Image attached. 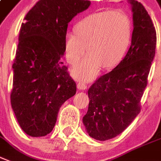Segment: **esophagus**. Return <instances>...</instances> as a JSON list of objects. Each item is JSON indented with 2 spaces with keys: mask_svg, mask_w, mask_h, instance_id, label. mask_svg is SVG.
<instances>
[{
  "mask_svg": "<svg viewBox=\"0 0 161 161\" xmlns=\"http://www.w3.org/2000/svg\"><path fill=\"white\" fill-rule=\"evenodd\" d=\"M87 87V86L84 84V83H78L77 84V88L79 89V90H86Z\"/></svg>",
  "mask_w": 161,
  "mask_h": 161,
  "instance_id": "obj_1",
  "label": "esophagus"
}]
</instances>
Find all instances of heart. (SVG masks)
Here are the masks:
<instances>
[{"label":"heart","mask_w":161,"mask_h":161,"mask_svg":"<svg viewBox=\"0 0 161 161\" xmlns=\"http://www.w3.org/2000/svg\"><path fill=\"white\" fill-rule=\"evenodd\" d=\"M75 31L65 36L66 58L75 64L87 50L89 55L74 68L73 74L79 80H90L100 67L110 69L119 64L131 42L132 24L125 11H102L83 18Z\"/></svg>","instance_id":"obj_1"}]
</instances>
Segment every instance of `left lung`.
I'll use <instances>...</instances> for the list:
<instances>
[{
	"label": "left lung",
	"instance_id": "1",
	"mask_svg": "<svg viewBox=\"0 0 161 161\" xmlns=\"http://www.w3.org/2000/svg\"><path fill=\"white\" fill-rule=\"evenodd\" d=\"M128 1L133 12L131 47L119 64L88 90L90 102L83 123L89 136L99 141L118 136L139 114L155 55L156 31L150 16L142 3Z\"/></svg>",
	"mask_w": 161,
	"mask_h": 161
}]
</instances>
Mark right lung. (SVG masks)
<instances>
[{"label": "right lung", "instance_id": "right-lung-1", "mask_svg": "<svg viewBox=\"0 0 161 161\" xmlns=\"http://www.w3.org/2000/svg\"><path fill=\"white\" fill-rule=\"evenodd\" d=\"M90 5L84 0H39L25 16L13 64L11 104L30 136L50 133L60 107L75 94V81L61 58L68 24Z\"/></svg>", "mask_w": 161, "mask_h": 161}]
</instances>
